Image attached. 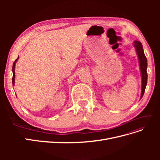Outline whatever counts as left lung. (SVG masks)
Segmentation results:
<instances>
[{
	"mask_svg": "<svg viewBox=\"0 0 160 160\" xmlns=\"http://www.w3.org/2000/svg\"><path fill=\"white\" fill-rule=\"evenodd\" d=\"M133 45L135 47V51H136L137 55L138 57L140 72H141V76H142V93H141V97H140V99H141L144 94L145 90H146L147 82H148V73H147L148 61H147V58L144 54V51L143 49V46L142 43L138 41H135L133 42Z\"/></svg>",
	"mask_w": 160,
	"mask_h": 160,
	"instance_id": "8db88e82",
	"label": "left lung"
}]
</instances>
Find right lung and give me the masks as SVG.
<instances>
[{"label":"right lung","mask_w":160,"mask_h":160,"mask_svg":"<svg viewBox=\"0 0 160 160\" xmlns=\"http://www.w3.org/2000/svg\"><path fill=\"white\" fill-rule=\"evenodd\" d=\"M19 57H18L17 59L14 61V63H13V65H12V74H13V76H12V85H14V82H15V65H16V62H17L18 59Z\"/></svg>","instance_id":"right-lung-1"}]
</instances>
